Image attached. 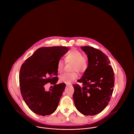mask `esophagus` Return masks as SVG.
I'll return each mask as SVG.
<instances>
[{"label":"esophagus","instance_id":"obj_1","mask_svg":"<svg viewBox=\"0 0 134 134\" xmlns=\"http://www.w3.org/2000/svg\"><path fill=\"white\" fill-rule=\"evenodd\" d=\"M70 85V84H66V86H69Z\"/></svg>","mask_w":134,"mask_h":134}]
</instances>
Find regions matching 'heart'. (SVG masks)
Instances as JSON below:
<instances>
[{
  "mask_svg": "<svg viewBox=\"0 0 134 134\" xmlns=\"http://www.w3.org/2000/svg\"><path fill=\"white\" fill-rule=\"evenodd\" d=\"M65 60L66 62L73 63L72 70L77 71L80 73H83L87 70L88 66L87 58L83 56L81 52L76 49H73L69 51L66 55ZM64 62L60 59L57 63V71L59 73L63 72L64 69ZM76 72L71 73H65L59 77V81L62 83L69 84L72 83L78 78Z\"/></svg>",
  "mask_w": 134,
  "mask_h": 134,
  "instance_id": "heart-1",
  "label": "heart"
}]
</instances>
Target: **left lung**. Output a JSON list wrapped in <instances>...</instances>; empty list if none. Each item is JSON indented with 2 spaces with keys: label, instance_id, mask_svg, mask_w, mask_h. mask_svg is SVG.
I'll return each mask as SVG.
<instances>
[{
  "label": "left lung",
  "instance_id": "1",
  "mask_svg": "<svg viewBox=\"0 0 134 134\" xmlns=\"http://www.w3.org/2000/svg\"><path fill=\"white\" fill-rule=\"evenodd\" d=\"M81 49L87 55L88 66L81 79L82 83L73 85V95L77 109L85 115H97L106 108L113 92L115 77L108 57L102 52L89 46Z\"/></svg>",
  "mask_w": 134,
  "mask_h": 134
}]
</instances>
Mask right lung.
Returning a JSON list of instances; mask_svg holds the SVG:
<instances>
[{
	"label": "right lung",
	"instance_id": "1",
	"mask_svg": "<svg viewBox=\"0 0 134 134\" xmlns=\"http://www.w3.org/2000/svg\"><path fill=\"white\" fill-rule=\"evenodd\" d=\"M69 49L64 46L42 47L22 64L19 80L22 97L29 108L42 116L53 114L57 108L66 84H56L57 63ZM50 82L54 87L49 91L45 85Z\"/></svg>",
	"mask_w": 134,
	"mask_h": 134
}]
</instances>
